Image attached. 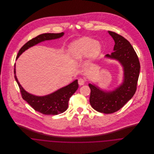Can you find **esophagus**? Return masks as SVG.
<instances>
[{"mask_svg": "<svg viewBox=\"0 0 154 154\" xmlns=\"http://www.w3.org/2000/svg\"><path fill=\"white\" fill-rule=\"evenodd\" d=\"M78 84H79V85H81V86L84 85V84H85V81H84V79H82V78L79 79V80H78Z\"/></svg>", "mask_w": 154, "mask_h": 154, "instance_id": "obj_1", "label": "esophagus"}]
</instances>
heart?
I'll list each match as a JSON object with an SVG mask.
<instances>
[{
	"mask_svg": "<svg viewBox=\"0 0 154 154\" xmlns=\"http://www.w3.org/2000/svg\"><path fill=\"white\" fill-rule=\"evenodd\" d=\"M70 53L75 60H82L88 57L89 62L95 60L101 51L98 42L90 37H84L75 41L70 47Z\"/></svg>",
	"mask_w": 154,
	"mask_h": 154,
	"instance_id": "obj_1",
	"label": "heart"
}]
</instances>
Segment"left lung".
Instances as JSON below:
<instances>
[{
  "label": "left lung",
  "instance_id": "left-lung-1",
  "mask_svg": "<svg viewBox=\"0 0 154 154\" xmlns=\"http://www.w3.org/2000/svg\"><path fill=\"white\" fill-rule=\"evenodd\" d=\"M114 41L113 52L106 59L117 61L122 67L121 83L112 90L104 89L89 84L91 89L89 103L94 110L106 114L114 112L122 108L134 95L140 72L137 56L131 43L116 32L108 31Z\"/></svg>",
  "mask_w": 154,
  "mask_h": 154
}]
</instances>
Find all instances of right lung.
I'll return each mask as SVG.
<instances>
[{
  "label": "right lung",
  "mask_w": 154,
  "mask_h": 154,
  "mask_svg": "<svg viewBox=\"0 0 154 154\" xmlns=\"http://www.w3.org/2000/svg\"><path fill=\"white\" fill-rule=\"evenodd\" d=\"M64 34V32L45 33L37 36L22 46L18 53L17 59L29 48L46 40L61 38ZM15 66V79L20 89L22 98L34 110L45 115H57L65 112L67 109L70 97L76 92L79 87L78 79L51 94L43 96H38L28 92L22 87L16 75Z\"/></svg>",
  "instance_id": "right-lung-1"
}]
</instances>
